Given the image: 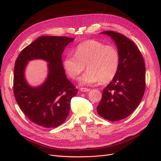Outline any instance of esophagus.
I'll list each match as a JSON object with an SVG mask.
<instances>
[{"mask_svg": "<svg viewBox=\"0 0 161 161\" xmlns=\"http://www.w3.org/2000/svg\"><path fill=\"white\" fill-rule=\"evenodd\" d=\"M89 89H87V88H83V87H82V88H80V91H81V92H88V91H89Z\"/></svg>", "mask_w": 161, "mask_h": 161, "instance_id": "34e87169", "label": "esophagus"}]
</instances>
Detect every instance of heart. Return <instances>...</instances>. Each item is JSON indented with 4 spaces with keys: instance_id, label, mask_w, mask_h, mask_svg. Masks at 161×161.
<instances>
[{
    "instance_id": "obj_1",
    "label": "heart",
    "mask_w": 161,
    "mask_h": 161,
    "mask_svg": "<svg viewBox=\"0 0 161 161\" xmlns=\"http://www.w3.org/2000/svg\"><path fill=\"white\" fill-rule=\"evenodd\" d=\"M119 65L120 55L116 47L95 40L80 44L75 48V55H67L63 62L65 72L73 80L77 79L87 66L88 71L80 79V83L85 85L111 81Z\"/></svg>"
}]
</instances>
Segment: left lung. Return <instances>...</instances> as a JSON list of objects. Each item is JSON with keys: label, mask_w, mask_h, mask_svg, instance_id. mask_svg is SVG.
I'll use <instances>...</instances> for the list:
<instances>
[{"label": "left lung", "mask_w": 161, "mask_h": 161, "mask_svg": "<svg viewBox=\"0 0 161 161\" xmlns=\"http://www.w3.org/2000/svg\"><path fill=\"white\" fill-rule=\"evenodd\" d=\"M117 45L120 65L115 77L103 90L97 113L110 121L130 115L140 104L146 89V66L143 56L134 42L122 34L104 31Z\"/></svg>", "instance_id": "obj_1"}]
</instances>
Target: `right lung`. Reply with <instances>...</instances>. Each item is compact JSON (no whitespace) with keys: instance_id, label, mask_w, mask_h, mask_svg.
Segmentation results:
<instances>
[{"instance_id":"1","label":"right lung","mask_w":161,"mask_h":161,"mask_svg":"<svg viewBox=\"0 0 161 161\" xmlns=\"http://www.w3.org/2000/svg\"><path fill=\"white\" fill-rule=\"evenodd\" d=\"M74 40L66 36H43L25 47L17 58L14 94L21 111L30 121L46 128H55L69 115L70 101L78 89L68 80L62 63L65 47ZM43 59L48 63V77L39 87L30 86L24 78L27 63Z\"/></svg>"}]
</instances>
